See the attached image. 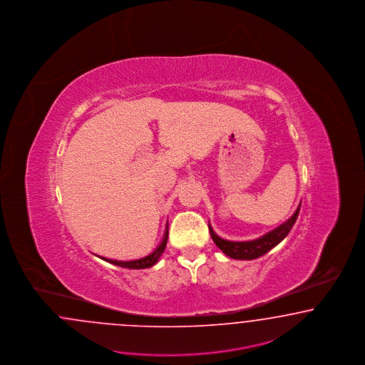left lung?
I'll return each instance as SVG.
<instances>
[{"mask_svg": "<svg viewBox=\"0 0 365 365\" xmlns=\"http://www.w3.org/2000/svg\"><path fill=\"white\" fill-rule=\"evenodd\" d=\"M299 208H301V204L298 205V208L295 210L293 216L290 219H287L284 223L278 225L270 232L260 236L258 239L247 240V242L225 240L213 231L211 224H208V228H210V232H211L212 240L215 242V245L217 247L223 251L227 257L239 259V260H252V259L259 258V257L264 255L266 252H269L275 246H278L286 236L289 235L290 230L293 228L295 220L298 217Z\"/></svg>", "mask_w": 365, "mask_h": 365, "instance_id": "1", "label": "left lung"}]
</instances>
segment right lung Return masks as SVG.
I'll use <instances>...</instances> for the list:
<instances>
[{
  "label": "right lung",
  "instance_id": "right-lung-1",
  "mask_svg": "<svg viewBox=\"0 0 365 365\" xmlns=\"http://www.w3.org/2000/svg\"><path fill=\"white\" fill-rule=\"evenodd\" d=\"M168 223H166V228H165L164 236H163V240L160 242V245L155 247L153 252H150L149 255L143 257V258L134 259V260H115V259L105 258V257H99L103 260H106L111 264H115L119 267H125V269H133V270H141V269H149L154 266L160 258L163 255V252L165 251L166 247V243H168ZM98 257V255H96Z\"/></svg>",
  "mask_w": 365,
  "mask_h": 365
}]
</instances>
